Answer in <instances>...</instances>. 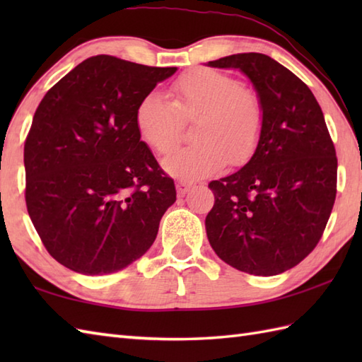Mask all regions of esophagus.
<instances>
[{"label": "esophagus", "instance_id": "1", "mask_svg": "<svg viewBox=\"0 0 362 362\" xmlns=\"http://www.w3.org/2000/svg\"><path fill=\"white\" fill-rule=\"evenodd\" d=\"M191 187H193V183H188V182H177V185H175L177 194H179V197H183V196H185V194L188 193Z\"/></svg>", "mask_w": 362, "mask_h": 362}]
</instances>
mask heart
<instances>
[{
	"label": "heart",
	"instance_id": "b5f03b06",
	"mask_svg": "<svg viewBox=\"0 0 362 362\" xmlns=\"http://www.w3.org/2000/svg\"><path fill=\"white\" fill-rule=\"evenodd\" d=\"M171 91L173 103L151 91L135 110L138 135L157 152H166L175 144L180 119H196V143L161 160L168 174L196 180L219 171L227 160L238 165L252 156L263 129V109L255 91L210 68L182 74Z\"/></svg>",
	"mask_w": 362,
	"mask_h": 362
}]
</instances>
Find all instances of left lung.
<instances>
[{
  "label": "left lung",
  "instance_id": "8db88e82",
  "mask_svg": "<svg viewBox=\"0 0 362 362\" xmlns=\"http://www.w3.org/2000/svg\"><path fill=\"white\" fill-rule=\"evenodd\" d=\"M240 70L259 98L263 129L236 173L210 183L205 230L216 255L252 275H279L316 247L336 199L337 158L313 91L266 54L206 64Z\"/></svg>",
  "mask_w": 362,
  "mask_h": 362
}]
</instances>
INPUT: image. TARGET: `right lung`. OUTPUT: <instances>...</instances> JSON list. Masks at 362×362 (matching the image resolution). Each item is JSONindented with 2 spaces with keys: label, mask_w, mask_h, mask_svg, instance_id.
Wrapping results in <instances>:
<instances>
[{
  "label": "right lung",
  "mask_w": 362,
  "mask_h": 362,
  "mask_svg": "<svg viewBox=\"0 0 362 362\" xmlns=\"http://www.w3.org/2000/svg\"><path fill=\"white\" fill-rule=\"evenodd\" d=\"M175 71L95 56L37 107L25 143L28 213L49 255L71 271L118 272L156 241L175 187L138 135L135 110Z\"/></svg>",
  "instance_id": "add662e5"
}]
</instances>
